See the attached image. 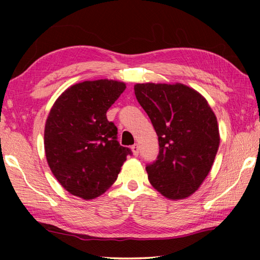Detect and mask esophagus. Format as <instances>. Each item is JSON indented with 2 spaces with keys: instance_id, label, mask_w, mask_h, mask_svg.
Here are the masks:
<instances>
[{
  "instance_id": "34e87169",
  "label": "esophagus",
  "mask_w": 260,
  "mask_h": 260,
  "mask_svg": "<svg viewBox=\"0 0 260 260\" xmlns=\"http://www.w3.org/2000/svg\"><path fill=\"white\" fill-rule=\"evenodd\" d=\"M132 151H133V155L134 156H139V152H140V149H139V144L135 143L132 146Z\"/></svg>"
}]
</instances>
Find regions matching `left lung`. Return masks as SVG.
I'll return each mask as SVG.
<instances>
[{"instance_id":"1","label":"left lung","mask_w":260,"mask_h":260,"mask_svg":"<svg viewBox=\"0 0 260 260\" xmlns=\"http://www.w3.org/2000/svg\"><path fill=\"white\" fill-rule=\"evenodd\" d=\"M136 100L150 118L159 152L146 166L148 179L170 200L197 190L209 174L220 138L206 100L182 83H136Z\"/></svg>"}]
</instances>
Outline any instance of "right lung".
Masks as SVG:
<instances>
[{
    "mask_svg": "<svg viewBox=\"0 0 260 260\" xmlns=\"http://www.w3.org/2000/svg\"><path fill=\"white\" fill-rule=\"evenodd\" d=\"M124 82L83 81L70 87L52 105L45 128L48 164L72 195L93 200L116 181L129 148L118 142V128L107 118L125 90Z\"/></svg>",
    "mask_w": 260,
    "mask_h": 260,
    "instance_id": "obj_1",
    "label": "right lung"
}]
</instances>
